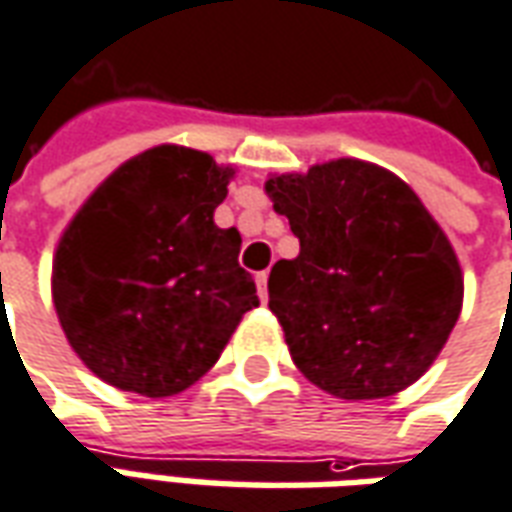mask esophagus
Instances as JSON below:
<instances>
[{"instance_id": "esophagus-1", "label": "esophagus", "mask_w": 512, "mask_h": 512, "mask_svg": "<svg viewBox=\"0 0 512 512\" xmlns=\"http://www.w3.org/2000/svg\"><path fill=\"white\" fill-rule=\"evenodd\" d=\"M255 280H257V293H260V299L266 302L268 299V274L266 271H260Z\"/></svg>"}]
</instances>
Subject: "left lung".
Returning <instances> with one entry per match:
<instances>
[{"label": "left lung", "instance_id": "obj_1", "mask_svg": "<svg viewBox=\"0 0 512 512\" xmlns=\"http://www.w3.org/2000/svg\"><path fill=\"white\" fill-rule=\"evenodd\" d=\"M299 238L268 274V307L296 368L338 399L405 391L441 355L463 307L446 232L393 171L357 157L271 174Z\"/></svg>", "mask_w": 512, "mask_h": 512}]
</instances>
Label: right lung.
Returning a JSON list of instances; mask_svg holds the SVG:
<instances>
[{"label":"right lung","instance_id":"add662e5","mask_svg":"<svg viewBox=\"0 0 512 512\" xmlns=\"http://www.w3.org/2000/svg\"><path fill=\"white\" fill-rule=\"evenodd\" d=\"M232 166L160 144L121 163L57 241L52 302L85 366L119 391L174 396L260 305L241 232L213 221Z\"/></svg>","mask_w":512,"mask_h":512}]
</instances>
